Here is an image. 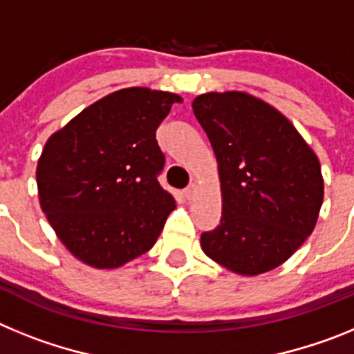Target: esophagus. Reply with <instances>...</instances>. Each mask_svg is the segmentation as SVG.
Instances as JSON below:
<instances>
[{
  "label": "esophagus",
  "mask_w": 354,
  "mask_h": 354,
  "mask_svg": "<svg viewBox=\"0 0 354 354\" xmlns=\"http://www.w3.org/2000/svg\"><path fill=\"white\" fill-rule=\"evenodd\" d=\"M196 195V186L195 184H192V186L187 187V189H184V196H186V200H193Z\"/></svg>",
  "instance_id": "obj_1"
}]
</instances>
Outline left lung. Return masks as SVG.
Segmentation results:
<instances>
[{
    "mask_svg": "<svg viewBox=\"0 0 354 354\" xmlns=\"http://www.w3.org/2000/svg\"><path fill=\"white\" fill-rule=\"evenodd\" d=\"M192 108L221 189V221L200 246L241 277L268 273L314 232L324 198L317 154L286 115L252 93L207 92Z\"/></svg>",
    "mask_w": 354,
    "mask_h": 354,
    "instance_id": "1",
    "label": "left lung"
}]
</instances>
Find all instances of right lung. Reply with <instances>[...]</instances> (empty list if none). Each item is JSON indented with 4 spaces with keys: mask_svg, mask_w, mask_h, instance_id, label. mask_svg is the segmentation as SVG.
Instances as JSON below:
<instances>
[{
    "mask_svg": "<svg viewBox=\"0 0 354 354\" xmlns=\"http://www.w3.org/2000/svg\"><path fill=\"white\" fill-rule=\"evenodd\" d=\"M183 97L131 86L53 133L37 162L40 209L72 257L115 270L149 252L175 198L158 183L156 129Z\"/></svg>",
    "mask_w": 354,
    "mask_h": 354,
    "instance_id": "add662e5",
    "label": "right lung"
}]
</instances>
